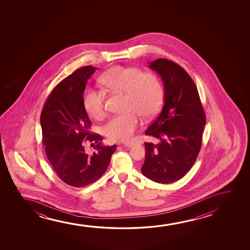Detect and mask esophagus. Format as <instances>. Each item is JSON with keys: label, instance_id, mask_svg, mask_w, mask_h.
I'll return each instance as SVG.
<instances>
[{"label": "esophagus", "instance_id": "esophagus-1", "mask_svg": "<svg viewBox=\"0 0 250 250\" xmlns=\"http://www.w3.org/2000/svg\"><path fill=\"white\" fill-rule=\"evenodd\" d=\"M134 145H135L134 143H125V144H124V146L126 147H133Z\"/></svg>", "mask_w": 250, "mask_h": 250}]
</instances>
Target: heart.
<instances>
[{"mask_svg":"<svg viewBox=\"0 0 250 250\" xmlns=\"http://www.w3.org/2000/svg\"><path fill=\"white\" fill-rule=\"evenodd\" d=\"M103 84L115 92L125 94L124 111L103 128L112 142L129 141L139 125V117L150 119L161 109L164 89L161 80L152 72H144L135 66L117 65L103 75ZM83 106L89 116L102 119L105 114L104 95L102 91L89 89L83 96Z\"/></svg>","mask_w":250,"mask_h":250,"instance_id":"heart-1","label":"heart"}]
</instances>
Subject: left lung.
I'll return each instance as SVG.
<instances>
[{
  "label": "left lung",
  "instance_id": "left-lung-1",
  "mask_svg": "<svg viewBox=\"0 0 250 250\" xmlns=\"http://www.w3.org/2000/svg\"><path fill=\"white\" fill-rule=\"evenodd\" d=\"M148 67L161 76L164 105L145 130L157 144H144L142 173L159 184H171L183 178L195 163L202 147L205 113L195 83L185 69L167 59L151 62Z\"/></svg>",
  "mask_w": 250,
  "mask_h": 250
}]
</instances>
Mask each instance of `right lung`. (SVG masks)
Listing matches in <instances>:
<instances>
[{"mask_svg": "<svg viewBox=\"0 0 250 250\" xmlns=\"http://www.w3.org/2000/svg\"><path fill=\"white\" fill-rule=\"evenodd\" d=\"M96 69L87 65L63 79L50 93L40 118L48 161L62 181L77 188L101 178L116 150V145L105 146L100 135L89 133L83 92ZM86 141L97 144L93 153L85 152Z\"/></svg>", "mask_w": 250, "mask_h": 250, "instance_id": "1", "label": "right lung"}]
</instances>
